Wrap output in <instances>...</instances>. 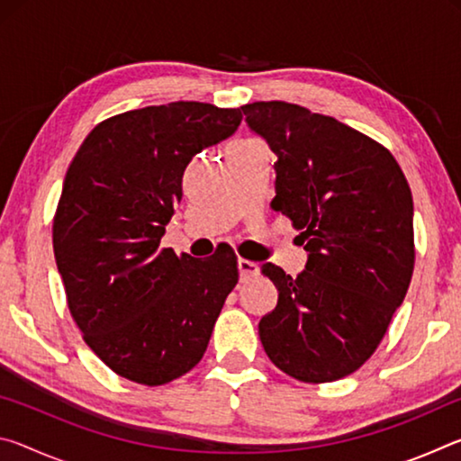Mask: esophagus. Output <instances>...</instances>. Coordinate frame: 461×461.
<instances>
[{
	"label": "esophagus",
	"mask_w": 461,
	"mask_h": 461,
	"mask_svg": "<svg viewBox=\"0 0 461 461\" xmlns=\"http://www.w3.org/2000/svg\"><path fill=\"white\" fill-rule=\"evenodd\" d=\"M238 270H240V278L241 280H248V278H252V276L258 275L260 268H258V264L252 262V260L240 258L238 260Z\"/></svg>",
	"instance_id": "1"
}]
</instances>
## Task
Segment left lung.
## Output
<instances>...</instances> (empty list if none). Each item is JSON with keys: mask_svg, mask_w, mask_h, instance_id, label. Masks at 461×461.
<instances>
[{"mask_svg": "<svg viewBox=\"0 0 461 461\" xmlns=\"http://www.w3.org/2000/svg\"><path fill=\"white\" fill-rule=\"evenodd\" d=\"M276 154V197L307 249L294 278L262 264L278 305L258 323L272 364L301 382L356 372L384 338L415 267L412 194L384 146L286 101L241 107Z\"/></svg>", "mask_w": 461, "mask_h": 461, "instance_id": "obj_1", "label": "left lung"}]
</instances>
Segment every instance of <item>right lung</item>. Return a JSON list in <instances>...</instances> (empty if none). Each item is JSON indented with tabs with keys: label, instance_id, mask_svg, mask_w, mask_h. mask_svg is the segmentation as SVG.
I'll return each mask as SVG.
<instances>
[{
	"label": "right lung",
	"instance_id": "1",
	"mask_svg": "<svg viewBox=\"0 0 461 461\" xmlns=\"http://www.w3.org/2000/svg\"><path fill=\"white\" fill-rule=\"evenodd\" d=\"M240 109L175 101L91 130L67 170L52 246L87 346L120 376L160 386L199 364L238 283L231 248H160L194 154L228 140Z\"/></svg>",
	"mask_w": 461,
	"mask_h": 461
}]
</instances>
